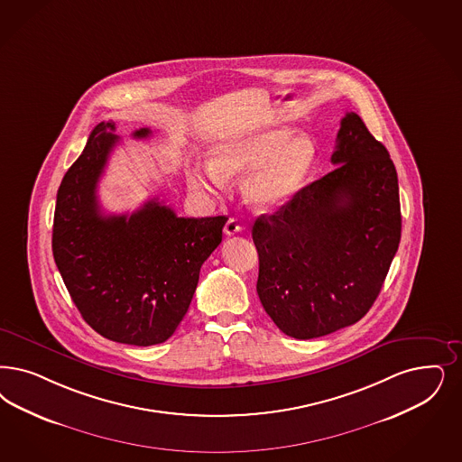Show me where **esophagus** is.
Masks as SVG:
<instances>
[{
  "label": "esophagus",
  "mask_w": 462,
  "mask_h": 462,
  "mask_svg": "<svg viewBox=\"0 0 462 462\" xmlns=\"http://www.w3.org/2000/svg\"><path fill=\"white\" fill-rule=\"evenodd\" d=\"M240 230H242V226L236 218H228L225 223V234L226 236H236V234H239Z\"/></svg>",
  "instance_id": "34e87169"
}]
</instances>
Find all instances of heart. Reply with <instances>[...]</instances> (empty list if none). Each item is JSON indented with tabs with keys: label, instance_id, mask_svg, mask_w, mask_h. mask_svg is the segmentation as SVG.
Instances as JSON below:
<instances>
[{
	"label": "heart",
	"instance_id": "1",
	"mask_svg": "<svg viewBox=\"0 0 462 462\" xmlns=\"http://www.w3.org/2000/svg\"><path fill=\"white\" fill-rule=\"evenodd\" d=\"M291 127H270L236 136L211 152V162L188 171L192 189L220 192L226 179L251 171L242 180L244 199L255 209L282 207L300 191L318 162V144Z\"/></svg>",
	"mask_w": 462,
	"mask_h": 462
}]
</instances>
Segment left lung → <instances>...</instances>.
I'll return each mask as SVG.
<instances>
[{
	"label": "left lung",
	"mask_w": 462,
	"mask_h": 462,
	"mask_svg": "<svg viewBox=\"0 0 462 462\" xmlns=\"http://www.w3.org/2000/svg\"><path fill=\"white\" fill-rule=\"evenodd\" d=\"M331 162L335 171L253 226L259 300L297 339L364 318L401 240L396 167L358 114L341 119Z\"/></svg>",
	"instance_id": "obj_1"
}]
</instances>
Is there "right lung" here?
<instances>
[{
  "label": "right lung",
  "mask_w": 462,
  "mask_h": 462,
  "mask_svg": "<svg viewBox=\"0 0 462 462\" xmlns=\"http://www.w3.org/2000/svg\"><path fill=\"white\" fill-rule=\"evenodd\" d=\"M114 123H100L58 189L52 254L71 300L98 335L152 346L174 335L199 270L222 242L225 217L184 218L146 201L131 215H104L97 186L112 148ZM148 127L134 138H148Z\"/></svg>",
  "instance_id": "1"
}]
</instances>
